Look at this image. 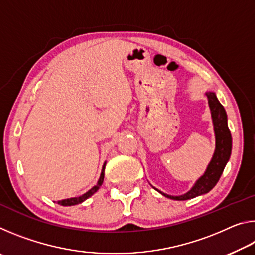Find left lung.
Here are the masks:
<instances>
[{
    "mask_svg": "<svg viewBox=\"0 0 255 255\" xmlns=\"http://www.w3.org/2000/svg\"><path fill=\"white\" fill-rule=\"evenodd\" d=\"M206 97L208 99V106L210 109L211 120H213L214 132H215V152L210 162L207 165L205 173L198 179L192 188L188 192L180 196H171L162 192L161 190L152 187L164 197L173 200H188L198 196L205 195L213 189L219 178L223 174L228 159L232 154V135L227 125V114L224 107L218 101L214 91H206Z\"/></svg>",
    "mask_w": 255,
    "mask_h": 255,
    "instance_id": "obj_1",
    "label": "left lung"
}]
</instances>
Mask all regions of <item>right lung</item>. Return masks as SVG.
<instances>
[{
  "label": "right lung",
  "instance_id": "add662e5",
  "mask_svg": "<svg viewBox=\"0 0 255 255\" xmlns=\"http://www.w3.org/2000/svg\"><path fill=\"white\" fill-rule=\"evenodd\" d=\"M106 164L107 162H105V164H103L102 166V170H101V174H100V178H99L97 184L94 185L93 188H91L89 190L88 192H85L84 195H82L80 197H74V198H67V199H63V200H59L58 201V205H62V206H74V205H79L81 204V202L85 201L88 198L91 197L92 195H94L96 193L99 188L101 187L102 183H103V179H105V169H106Z\"/></svg>",
  "mask_w": 255,
  "mask_h": 255
}]
</instances>
